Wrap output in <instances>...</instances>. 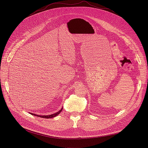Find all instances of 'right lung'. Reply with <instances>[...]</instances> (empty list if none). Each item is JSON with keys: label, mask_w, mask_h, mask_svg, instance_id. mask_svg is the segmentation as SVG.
I'll list each match as a JSON object with an SVG mask.
<instances>
[{"label": "right lung", "mask_w": 148, "mask_h": 148, "mask_svg": "<svg viewBox=\"0 0 148 148\" xmlns=\"http://www.w3.org/2000/svg\"><path fill=\"white\" fill-rule=\"evenodd\" d=\"M63 109V108H61V109L59 111V112H56V113H54V114H50V115H47V116H42V115H37V114H34V113H30L31 114H32V115H34V116H38V117H40V118H47V119H49V118H54V117H55V116H58L61 112H62V110Z\"/></svg>", "instance_id": "add662e5"}]
</instances>
